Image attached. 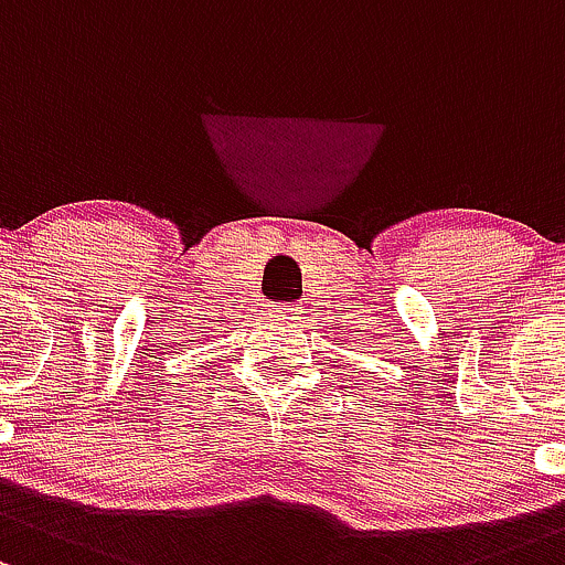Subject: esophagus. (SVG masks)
<instances>
[{
  "label": "esophagus",
  "mask_w": 565,
  "mask_h": 565,
  "mask_svg": "<svg viewBox=\"0 0 565 565\" xmlns=\"http://www.w3.org/2000/svg\"><path fill=\"white\" fill-rule=\"evenodd\" d=\"M278 313H281V317H295V313H298V306H281Z\"/></svg>",
  "instance_id": "esophagus-1"
}]
</instances>
